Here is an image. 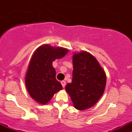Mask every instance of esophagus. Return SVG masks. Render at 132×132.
<instances>
[{"mask_svg":"<svg viewBox=\"0 0 132 132\" xmlns=\"http://www.w3.org/2000/svg\"><path fill=\"white\" fill-rule=\"evenodd\" d=\"M61 84H62V87H65V85H66V82H65V81H64V80H62V81H61Z\"/></svg>","mask_w":132,"mask_h":132,"instance_id":"esophagus-1","label":"esophagus"}]
</instances>
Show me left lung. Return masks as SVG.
Here are the masks:
<instances>
[{
  "instance_id": "8db88e82",
  "label": "left lung",
  "mask_w": 132,
  "mask_h": 132,
  "mask_svg": "<svg viewBox=\"0 0 132 132\" xmlns=\"http://www.w3.org/2000/svg\"><path fill=\"white\" fill-rule=\"evenodd\" d=\"M73 78L65 89L75 109L84 110L93 107L104 93L105 72L90 53L81 51L73 55Z\"/></svg>"
}]
</instances>
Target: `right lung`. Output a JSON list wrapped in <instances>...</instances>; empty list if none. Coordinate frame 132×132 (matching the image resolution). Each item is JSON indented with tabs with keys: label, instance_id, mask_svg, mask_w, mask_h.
Instances as JSON below:
<instances>
[{
	"label": "right lung",
	"instance_id": "obj_1",
	"mask_svg": "<svg viewBox=\"0 0 132 132\" xmlns=\"http://www.w3.org/2000/svg\"><path fill=\"white\" fill-rule=\"evenodd\" d=\"M68 49L45 44L39 46L32 56L25 74V83L29 95L41 105L48 103L54 94L62 89L56 80L52 62L67 54Z\"/></svg>",
	"mask_w": 132,
	"mask_h": 132
}]
</instances>
